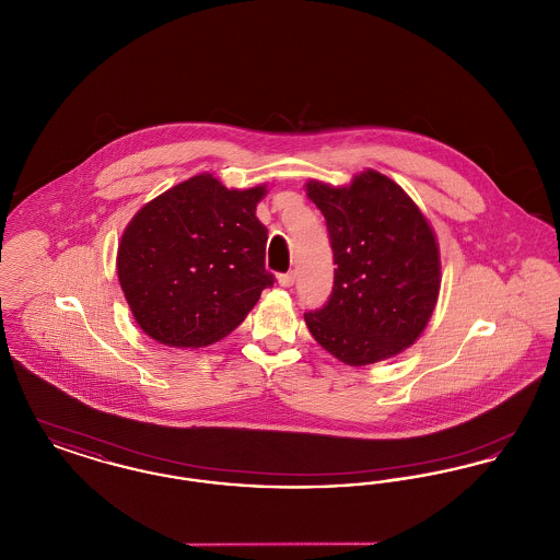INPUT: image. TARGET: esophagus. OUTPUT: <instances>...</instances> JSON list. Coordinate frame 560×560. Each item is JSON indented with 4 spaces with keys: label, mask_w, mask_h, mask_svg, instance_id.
I'll list each match as a JSON object with an SVG mask.
<instances>
[{
    "label": "esophagus",
    "mask_w": 560,
    "mask_h": 560,
    "mask_svg": "<svg viewBox=\"0 0 560 560\" xmlns=\"http://www.w3.org/2000/svg\"><path fill=\"white\" fill-rule=\"evenodd\" d=\"M279 285L281 288H292L293 281H295V275L293 272H283V275H279Z\"/></svg>",
    "instance_id": "34e87169"
}]
</instances>
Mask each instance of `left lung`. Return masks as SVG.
Masks as SVG:
<instances>
[{
  "label": "left lung",
  "instance_id": "obj_1",
  "mask_svg": "<svg viewBox=\"0 0 560 560\" xmlns=\"http://www.w3.org/2000/svg\"><path fill=\"white\" fill-rule=\"evenodd\" d=\"M334 249V292L304 315L308 331L350 368L386 361L411 347L436 306V235L413 199L388 176L365 170L347 187L308 180Z\"/></svg>",
  "mask_w": 560,
  "mask_h": 560
}]
</instances>
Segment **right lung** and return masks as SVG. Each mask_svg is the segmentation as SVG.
<instances>
[{
	"label": "right lung",
	"mask_w": 560,
	"mask_h": 560,
	"mask_svg": "<svg viewBox=\"0 0 560 560\" xmlns=\"http://www.w3.org/2000/svg\"><path fill=\"white\" fill-rule=\"evenodd\" d=\"M267 185L226 188L197 174L133 213L117 277L140 329L160 345L210 347L231 334L275 277L256 206Z\"/></svg>",
	"instance_id": "1"
}]
</instances>
